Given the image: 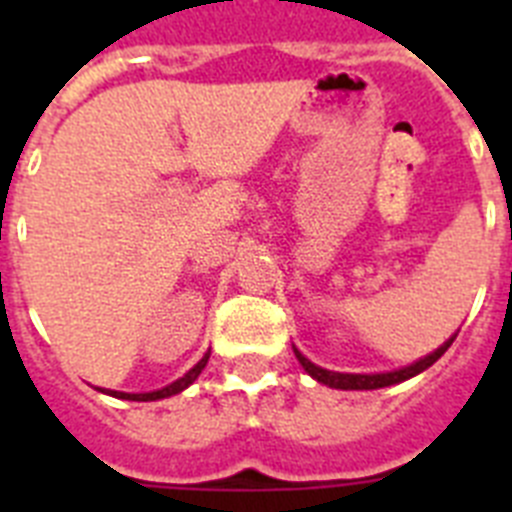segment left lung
<instances>
[{
	"label": "left lung",
	"mask_w": 512,
	"mask_h": 512,
	"mask_svg": "<svg viewBox=\"0 0 512 512\" xmlns=\"http://www.w3.org/2000/svg\"><path fill=\"white\" fill-rule=\"evenodd\" d=\"M456 333L449 338V341H443L441 346L433 351V354L423 356V359L413 361V364L402 366V369H395V372H379V374H346V372H330V369H323V366L312 364L310 359H307L305 354H302L300 348H295V356L297 361L302 364V369H305L307 374H310L312 379H318L320 384H325V387H333V390H379V387H390V384H400L405 382V379L415 377V374L425 372L428 366L436 364L438 359H441L443 354H446V348L454 343Z\"/></svg>",
	"instance_id": "8db88e82"
}]
</instances>
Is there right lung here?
<instances>
[{
	"label": "right lung",
	"mask_w": 512,
	"mask_h": 512,
	"mask_svg": "<svg viewBox=\"0 0 512 512\" xmlns=\"http://www.w3.org/2000/svg\"><path fill=\"white\" fill-rule=\"evenodd\" d=\"M207 359H210V351H207L205 356H202L197 364L189 369L184 377H179L176 382L166 384V387H161V390H153V392H117V390H102V387H97L99 392H104V395H112L117 397V400H133V402H153V400H164V397H171V395H179V392H184L189 387V384L194 382V379L200 377L202 369L207 366Z\"/></svg>",
	"instance_id": "right-lung-1"
}]
</instances>
